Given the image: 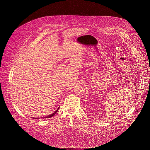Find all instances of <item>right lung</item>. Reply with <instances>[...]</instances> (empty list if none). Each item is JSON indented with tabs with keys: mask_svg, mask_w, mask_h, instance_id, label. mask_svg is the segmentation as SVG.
Returning <instances> with one entry per match:
<instances>
[{
	"mask_svg": "<svg viewBox=\"0 0 150 150\" xmlns=\"http://www.w3.org/2000/svg\"><path fill=\"white\" fill-rule=\"evenodd\" d=\"M58 109H59V107L58 108V109H57V110L54 112V113H53L52 114L50 115H48V116H46V117H44V118H50V117H52L53 116H54V115L56 114V112H57V111H58ZM36 119V118H35Z\"/></svg>",
	"mask_w": 150,
	"mask_h": 150,
	"instance_id": "1",
	"label": "right lung"
}]
</instances>
